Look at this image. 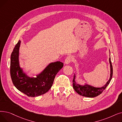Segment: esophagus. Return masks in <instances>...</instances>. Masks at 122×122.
<instances>
[{
	"instance_id": "34e87169",
	"label": "esophagus",
	"mask_w": 122,
	"mask_h": 122,
	"mask_svg": "<svg viewBox=\"0 0 122 122\" xmlns=\"http://www.w3.org/2000/svg\"><path fill=\"white\" fill-rule=\"evenodd\" d=\"M72 59H73V58H72V56H68L66 58V59L64 61V63L65 64H69L72 61Z\"/></svg>"
}]
</instances>
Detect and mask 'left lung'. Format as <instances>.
Returning <instances> with one entry per match:
<instances>
[{"instance_id":"1","label":"left lung","mask_w":122,"mask_h":122,"mask_svg":"<svg viewBox=\"0 0 122 122\" xmlns=\"http://www.w3.org/2000/svg\"><path fill=\"white\" fill-rule=\"evenodd\" d=\"M109 63L110 65V76L109 80L105 84V85L101 87H95L90 85H88L87 83H84V85H81L77 83L76 81V74H74V76L73 80V88L78 94L86 97L93 98L98 96L101 94L104 90L109 84L113 76V67L112 63L111 61V57L109 58Z\"/></svg>"}]
</instances>
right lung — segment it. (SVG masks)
I'll return each instance as SVG.
<instances>
[{
  "label": "right lung",
  "instance_id": "add662e5",
  "mask_svg": "<svg viewBox=\"0 0 122 122\" xmlns=\"http://www.w3.org/2000/svg\"><path fill=\"white\" fill-rule=\"evenodd\" d=\"M21 41L16 44L10 57V76L14 86L19 91L31 97H37L48 92L53 83L57 73L63 67L60 61L49 63L35 78L28 76L20 67L19 48Z\"/></svg>",
  "mask_w": 122,
  "mask_h": 122
}]
</instances>
